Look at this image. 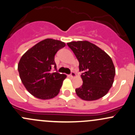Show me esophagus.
Returning <instances> with one entry per match:
<instances>
[{
	"mask_svg": "<svg viewBox=\"0 0 135 135\" xmlns=\"http://www.w3.org/2000/svg\"><path fill=\"white\" fill-rule=\"evenodd\" d=\"M70 76H71L72 78H74L76 76V74L75 73H74V71H72L71 73H70Z\"/></svg>",
	"mask_w": 135,
	"mask_h": 135,
	"instance_id": "1",
	"label": "esophagus"
}]
</instances>
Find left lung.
<instances>
[{
	"instance_id": "obj_1",
	"label": "left lung",
	"mask_w": 135,
	"mask_h": 135,
	"mask_svg": "<svg viewBox=\"0 0 135 135\" xmlns=\"http://www.w3.org/2000/svg\"><path fill=\"white\" fill-rule=\"evenodd\" d=\"M68 46L74 52L82 72L83 84L76 89L78 96L85 100L103 97L112 86L115 70L111 57L88 41L71 42Z\"/></svg>"
}]
</instances>
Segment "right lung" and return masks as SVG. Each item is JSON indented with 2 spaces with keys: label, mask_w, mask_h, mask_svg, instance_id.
<instances>
[{
  "label": "right lung",
  "mask_w": 135,
  "mask_h": 135,
  "mask_svg": "<svg viewBox=\"0 0 135 135\" xmlns=\"http://www.w3.org/2000/svg\"><path fill=\"white\" fill-rule=\"evenodd\" d=\"M65 46L59 40L47 38L36 44L21 57L18 72L24 86L33 96L50 99L58 95L66 75L57 71L56 53ZM54 66V73L51 71Z\"/></svg>",
  "instance_id": "add662e5"
}]
</instances>
